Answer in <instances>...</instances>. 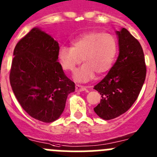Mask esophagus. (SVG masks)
I'll use <instances>...</instances> for the list:
<instances>
[{
	"label": "esophagus",
	"mask_w": 157,
	"mask_h": 157,
	"mask_svg": "<svg viewBox=\"0 0 157 157\" xmlns=\"http://www.w3.org/2000/svg\"><path fill=\"white\" fill-rule=\"evenodd\" d=\"M86 86H81V85H76L75 86V90L76 91L78 92H82V91H85V90H86Z\"/></svg>",
	"instance_id": "1"
}]
</instances>
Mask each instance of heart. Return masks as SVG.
Listing matches in <instances>:
<instances>
[{"mask_svg": "<svg viewBox=\"0 0 157 157\" xmlns=\"http://www.w3.org/2000/svg\"><path fill=\"white\" fill-rule=\"evenodd\" d=\"M72 47L62 46L58 50L59 61L64 71L74 72L83 61L84 64L75 75V80L86 82L95 74L103 75L111 68L118 52L116 37L110 33L93 32L73 40Z\"/></svg>", "mask_w": 157, "mask_h": 157, "instance_id": "obj_1", "label": "heart"}]
</instances>
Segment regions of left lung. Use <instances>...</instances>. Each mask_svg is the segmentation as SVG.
Here are the masks:
<instances>
[{
	"instance_id": "obj_1",
	"label": "left lung",
	"mask_w": 157,
	"mask_h": 157,
	"mask_svg": "<svg viewBox=\"0 0 157 157\" xmlns=\"http://www.w3.org/2000/svg\"><path fill=\"white\" fill-rule=\"evenodd\" d=\"M117 34L118 57L104 78L94 86L102 97L94 111L104 120L116 118L130 109L137 100L146 75L140 43L124 28Z\"/></svg>"
}]
</instances>
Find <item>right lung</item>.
Segmentation results:
<instances>
[{
  "instance_id": "obj_1",
  "label": "right lung",
  "mask_w": 157,
  "mask_h": 157,
  "mask_svg": "<svg viewBox=\"0 0 157 157\" xmlns=\"http://www.w3.org/2000/svg\"><path fill=\"white\" fill-rule=\"evenodd\" d=\"M59 49L50 36L33 29L15 46L10 70V84L23 110L45 123L61 116L75 89L57 61Z\"/></svg>"
}]
</instances>
